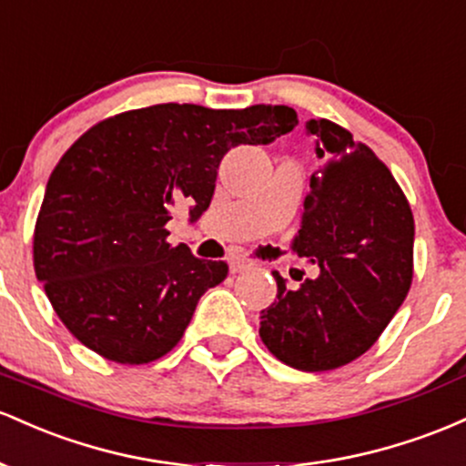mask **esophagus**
Segmentation results:
<instances>
[{
    "label": "esophagus",
    "mask_w": 466,
    "mask_h": 466,
    "mask_svg": "<svg viewBox=\"0 0 466 466\" xmlns=\"http://www.w3.org/2000/svg\"><path fill=\"white\" fill-rule=\"evenodd\" d=\"M228 268H231V273H244V270L255 268V261L250 258H244V255H238V258L228 259Z\"/></svg>",
    "instance_id": "34e87169"
}]
</instances>
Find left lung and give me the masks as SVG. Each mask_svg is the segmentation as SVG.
<instances>
[{
  "mask_svg": "<svg viewBox=\"0 0 466 466\" xmlns=\"http://www.w3.org/2000/svg\"><path fill=\"white\" fill-rule=\"evenodd\" d=\"M321 167L310 177L299 258L317 279L289 289L259 315V337L281 363L303 372L348 365L374 346L405 301L414 275V216L391 171L368 145L332 120H308Z\"/></svg>",
  "mask_w": 466,
  "mask_h": 466,
  "instance_id": "1",
  "label": "left lung"
}]
</instances>
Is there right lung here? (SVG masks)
Here are the masks:
<instances>
[{
  "label": "right lung",
  "mask_w": 466,
  "mask_h": 466,
  "mask_svg": "<svg viewBox=\"0 0 466 466\" xmlns=\"http://www.w3.org/2000/svg\"><path fill=\"white\" fill-rule=\"evenodd\" d=\"M299 123L292 107L163 103L87 129L50 174L35 224V273L64 326L103 359L143 365L185 334L227 261L167 242L171 208L196 222L238 145H268Z\"/></svg>",
  "instance_id": "obj_1"
}]
</instances>
